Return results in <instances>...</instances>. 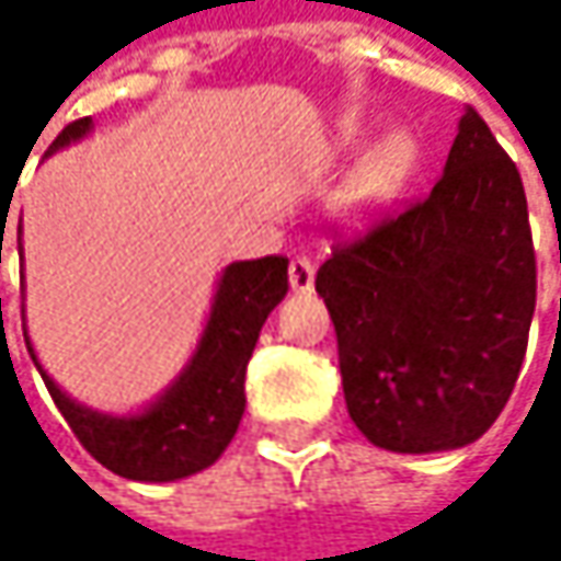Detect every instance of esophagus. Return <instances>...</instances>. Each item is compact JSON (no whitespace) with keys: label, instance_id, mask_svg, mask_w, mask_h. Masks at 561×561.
<instances>
[{"label":"esophagus","instance_id":"1","mask_svg":"<svg viewBox=\"0 0 561 561\" xmlns=\"http://www.w3.org/2000/svg\"><path fill=\"white\" fill-rule=\"evenodd\" d=\"M288 282H291L295 291H311V285H314V266H311L308 256H295L288 263Z\"/></svg>","mask_w":561,"mask_h":561}]
</instances>
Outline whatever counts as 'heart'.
I'll list each match as a JSON object with an SVG mask.
<instances>
[{
    "mask_svg": "<svg viewBox=\"0 0 561 561\" xmlns=\"http://www.w3.org/2000/svg\"><path fill=\"white\" fill-rule=\"evenodd\" d=\"M415 169V146L405 133L387 136L347 181V204L357 210H374L392 201Z\"/></svg>",
    "mask_w": 561,
    "mask_h": 561,
    "instance_id": "heart-1",
    "label": "heart"
}]
</instances>
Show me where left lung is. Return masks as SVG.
Returning <instances> with one entry per match:
<instances>
[{"label":"left lung","instance_id":"obj_1","mask_svg":"<svg viewBox=\"0 0 561 561\" xmlns=\"http://www.w3.org/2000/svg\"><path fill=\"white\" fill-rule=\"evenodd\" d=\"M314 288L374 445L445 451L494 425L526 357L536 250L519 171L474 110L435 187L341 237Z\"/></svg>","mask_w":561,"mask_h":561}]
</instances>
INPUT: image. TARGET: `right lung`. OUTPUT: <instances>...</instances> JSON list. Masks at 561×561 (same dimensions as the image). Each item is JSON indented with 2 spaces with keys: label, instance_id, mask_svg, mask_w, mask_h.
Wrapping results in <instances>:
<instances>
[{
  "label": "right lung",
  "instance_id": "add662e5",
  "mask_svg": "<svg viewBox=\"0 0 561 561\" xmlns=\"http://www.w3.org/2000/svg\"><path fill=\"white\" fill-rule=\"evenodd\" d=\"M87 129H90V116L67 123L48 146V152L80 139ZM285 291H288L285 256L233 263L217 285L210 321L204 328L197 354L191 357L178 383L142 415L133 419L100 415L93 409L70 402L57 390L55 380L38 367L42 380L60 415L67 419L70 432L77 435V442L113 474L129 481H178L197 474L220 458V451L230 445L243 419L247 364L260 341L263 321L285 298Z\"/></svg>",
  "mask_w": 561,
  "mask_h": 561
}]
</instances>
